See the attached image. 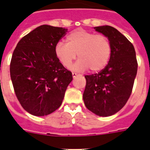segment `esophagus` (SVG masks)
Returning a JSON list of instances; mask_svg holds the SVG:
<instances>
[{
    "instance_id": "1",
    "label": "esophagus",
    "mask_w": 150,
    "mask_h": 150,
    "mask_svg": "<svg viewBox=\"0 0 150 150\" xmlns=\"http://www.w3.org/2000/svg\"><path fill=\"white\" fill-rule=\"evenodd\" d=\"M77 75H78L77 73H75V72H73V73H72L73 78H75V77H76V76H77Z\"/></svg>"
}]
</instances>
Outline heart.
Here are the masks:
<instances>
[{"mask_svg":"<svg viewBox=\"0 0 150 150\" xmlns=\"http://www.w3.org/2000/svg\"><path fill=\"white\" fill-rule=\"evenodd\" d=\"M67 43L58 42L54 53L64 68H70L78 54L79 61L73 70L99 71L104 68L111 55V43L103 34H95L83 29L71 32L66 37Z\"/></svg>","mask_w":150,"mask_h":150,"instance_id":"b5f03b06","label":"heart"}]
</instances>
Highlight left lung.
Masks as SVG:
<instances>
[{"instance_id":"left-lung-1","label":"left lung","mask_w":150,"mask_h":150,"mask_svg":"<svg viewBox=\"0 0 150 150\" xmlns=\"http://www.w3.org/2000/svg\"><path fill=\"white\" fill-rule=\"evenodd\" d=\"M109 38L111 55L99 73L85 75L83 100L87 109L101 117L111 116L126 104L137 74L135 48L125 36L110 25L94 28Z\"/></svg>"}]
</instances>
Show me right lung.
I'll use <instances>...</instances> for the list:
<instances>
[{"label":"right lung","mask_w":150,"mask_h":150,"mask_svg":"<svg viewBox=\"0 0 150 150\" xmlns=\"http://www.w3.org/2000/svg\"><path fill=\"white\" fill-rule=\"evenodd\" d=\"M68 29L43 25L18 43L10 75L20 104L34 116H46L62 103L72 74L57 58L55 46Z\"/></svg>","instance_id":"1"}]
</instances>
